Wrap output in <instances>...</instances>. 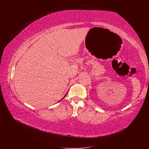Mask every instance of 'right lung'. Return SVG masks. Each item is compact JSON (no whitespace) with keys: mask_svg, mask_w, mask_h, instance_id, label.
<instances>
[{"mask_svg":"<svg viewBox=\"0 0 149 149\" xmlns=\"http://www.w3.org/2000/svg\"><path fill=\"white\" fill-rule=\"evenodd\" d=\"M66 95H65V96H66ZM64 97H63V98H64ZM63 98H62V99H63ZM62 99H61V100H62Z\"/></svg>","mask_w":149,"mask_h":149,"instance_id":"add662e5","label":"right lung"}]
</instances>
